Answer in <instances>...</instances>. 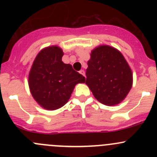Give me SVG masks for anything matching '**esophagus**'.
<instances>
[{"mask_svg": "<svg viewBox=\"0 0 157 157\" xmlns=\"http://www.w3.org/2000/svg\"><path fill=\"white\" fill-rule=\"evenodd\" d=\"M80 74H81V75L84 76V77H85V71H83V70H81V71H80Z\"/></svg>", "mask_w": 157, "mask_h": 157, "instance_id": "1", "label": "esophagus"}]
</instances>
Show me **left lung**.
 Masks as SVG:
<instances>
[{
	"mask_svg": "<svg viewBox=\"0 0 157 157\" xmlns=\"http://www.w3.org/2000/svg\"><path fill=\"white\" fill-rule=\"evenodd\" d=\"M86 84L94 97L105 105H116L128 96L133 85L129 64L118 49L107 45L91 51Z\"/></svg>",
	"mask_w": 157,
	"mask_h": 157,
	"instance_id": "1",
	"label": "left lung"
}]
</instances>
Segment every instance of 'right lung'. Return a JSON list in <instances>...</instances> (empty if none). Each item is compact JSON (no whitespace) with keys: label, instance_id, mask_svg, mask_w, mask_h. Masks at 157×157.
Here are the masks:
<instances>
[{"label":"right lung","instance_id":"1","mask_svg":"<svg viewBox=\"0 0 157 157\" xmlns=\"http://www.w3.org/2000/svg\"><path fill=\"white\" fill-rule=\"evenodd\" d=\"M62 49L46 47L36 55L29 73V87L33 99L42 108L56 110L64 106L77 83L86 79L62 61Z\"/></svg>","mask_w":157,"mask_h":157}]
</instances>
